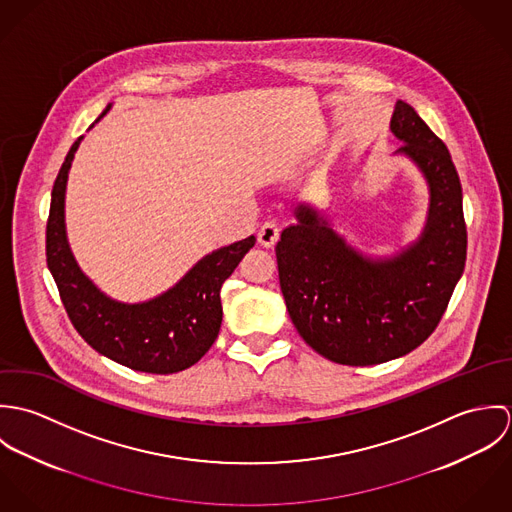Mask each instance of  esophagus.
I'll list each match as a JSON object with an SVG mask.
<instances>
[{
	"instance_id": "esophagus-1",
	"label": "esophagus",
	"mask_w": 512,
	"mask_h": 512,
	"mask_svg": "<svg viewBox=\"0 0 512 512\" xmlns=\"http://www.w3.org/2000/svg\"><path fill=\"white\" fill-rule=\"evenodd\" d=\"M280 238V228L276 222H264L258 230V242L266 248H272Z\"/></svg>"
}]
</instances>
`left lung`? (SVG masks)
Listing matches in <instances>:
<instances>
[{"instance_id": "obj_1", "label": "left lung", "mask_w": 512, "mask_h": 512, "mask_svg": "<svg viewBox=\"0 0 512 512\" xmlns=\"http://www.w3.org/2000/svg\"><path fill=\"white\" fill-rule=\"evenodd\" d=\"M390 132L428 187L420 234L392 254H368L317 209L299 203L276 246L280 288L303 341L325 359L380 365L420 347L438 327L467 254L461 183L445 144L398 100Z\"/></svg>"}]
</instances>
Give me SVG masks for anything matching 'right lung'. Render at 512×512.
I'll return each mask as SVG.
<instances>
[{
	"label": "right lung",
	"mask_w": 512,
	"mask_h": 512,
	"mask_svg": "<svg viewBox=\"0 0 512 512\" xmlns=\"http://www.w3.org/2000/svg\"><path fill=\"white\" fill-rule=\"evenodd\" d=\"M110 108L112 104L94 124ZM82 140L84 136L74 142L57 175L47 222V266L63 305L80 337L106 359L149 374L185 370L213 347L222 321L220 288L256 244V236L205 254L181 280L155 297L136 303L110 297L82 272L67 236V181Z\"/></svg>",
	"instance_id": "obj_1"
}]
</instances>
